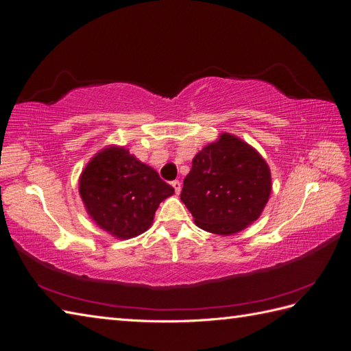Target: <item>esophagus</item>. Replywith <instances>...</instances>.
I'll return each mask as SVG.
<instances>
[{"label":"esophagus","mask_w":351,"mask_h":351,"mask_svg":"<svg viewBox=\"0 0 351 351\" xmlns=\"http://www.w3.org/2000/svg\"><path fill=\"white\" fill-rule=\"evenodd\" d=\"M171 186L174 187V192L178 195L180 192H182V183L178 182V180H174V182H171Z\"/></svg>","instance_id":"esophagus-1"}]
</instances>
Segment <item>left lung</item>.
Returning <instances> with one entry per match:
<instances>
[{
    "mask_svg": "<svg viewBox=\"0 0 351 351\" xmlns=\"http://www.w3.org/2000/svg\"><path fill=\"white\" fill-rule=\"evenodd\" d=\"M269 193L271 173L263 158L224 133L193 158L180 197L199 228L228 236L259 218Z\"/></svg>",
    "mask_w": 351,
    "mask_h": 351,
    "instance_id": "left-lung-1",
    "label": "left lung"
}]
</instances>
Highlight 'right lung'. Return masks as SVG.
<instances>
[{"instance_id": "obj_1", "label": "right lung", "mask_w": 351, "mask_h": 351, "mask_svg": "<svg viewBox=\"0 0 351 351\" xmlns=\"http://www.w3.org/2000/svg\"><path fill=\"white\" fill-rule=\"evenodd\" d=\"M79 192L101 228L119 239H132L149 228L159 204L174 189L124 147H108L84 168Z\"/></svg>"}]
</instances>
